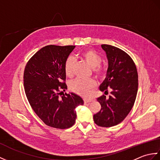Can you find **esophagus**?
<instances>
[{
	"label": "esophagus",
	"mask_w": 160,
	"mask_h": 160,
	"mask_svg": "<svg viewBox=\"0 0 160 160\" xmlns=\"http://www.w3.org/2000/svg\"><path fill=\"white\" fill-rule=\"evenodd\" d=\"M84 103H89L91 102H92V100H88V99H84Z\"/></svg>",
	"instance_id": "1"
}]
</instances>
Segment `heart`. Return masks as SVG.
Instances as JSON below:
<instances>
[{
	"mask_svg": "<svg viewBox=\"0 0 160 160\" xmlns=\"http://www.w3.org/2000/svg\"><path fill=\"white\" fill-rule=\"evenodd\" d=\"M86 62L92 67L93 72L97 77H102L104 73V69L101 66L102 57L96 51L93 49H87L84 51L80 55ZM75 65V59L73 56H69L64 62V72L66 76L71 77L73 74V68ZM96 81L93 78L82 79L76 78L71 82L70 87L75 93L82 96H88L91 89L96 86Z\"/></svg>",
	"mask_w": 160,
	"mask_h": 160,
	"instance_id": "1",
	"label": "heart"
}]
</instances>
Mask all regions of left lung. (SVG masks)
I'll return each mask as SVG.
<instances>
[{
    "label": "left lung",
    "mask_w": 160,
    "mask_h": 160,
    "mask_svg": "<svg viewBox=\"0 0 160 160\" xmlns=\"http://www.w3.org/2000/svg\"><path fill=\"white\" fill-rule=\"evenodd\" d=\"M107 53L108 67L107 76L100 84V90L108 94L97 100L101 104L100 111L93 115L94 122L102 127H111L124 120L133 107L138 89L136 66L131 57L116 47L102 45Z\"/></svg>",
    "instance_id": "left-lung-1"
}]
</instances>
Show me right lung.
<instances>
[{
	"label": "right lung",
	"instance_id": "obj_1",
	"mask_svg": "<svg viewBox=\"0 0 160 160\" xmlns=\"http://www.w3.org/2000/svg\"><path fill=\"white\" fill-rule=\"evenodd\" d=\"M75 46L47 45L29 60L24 70V89L29 103L44 123L65 129L75 124L76 108L84 104L78 95L60 94L67 89L64 62Z\"/></svg>",
	"mask_w": 160,
	"mask_h": 160
}]
</instances>
